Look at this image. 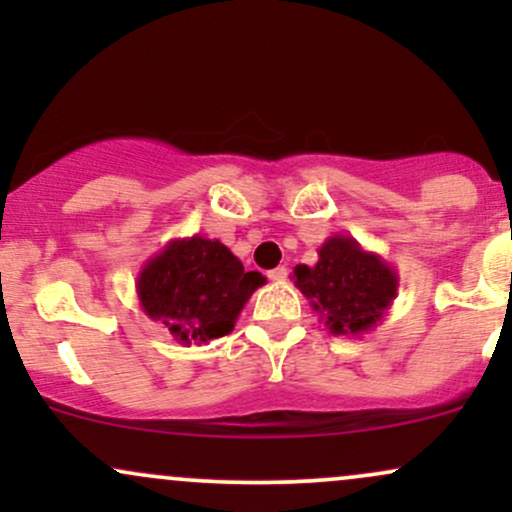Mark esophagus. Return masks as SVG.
I'll list each match as a JSON object with an SVG mask.
<instances>
[{
  "label": "esophagus",
  "instance_id": "esophagus-1",
  "mask_svg": "<svg viewBox=\"0 0 512 512\" xmlns=\"http://www.w3.org/2000/svg\"><path fill=\"white\" fill-rule=\"evenodd\" d=\"M267 276H269V281H274V284H281V281H286V276H289V269H286V267L269 269Z\"/></svg>",
  "mask_w": 512,
  "mask_h": 512
}]
</instances>
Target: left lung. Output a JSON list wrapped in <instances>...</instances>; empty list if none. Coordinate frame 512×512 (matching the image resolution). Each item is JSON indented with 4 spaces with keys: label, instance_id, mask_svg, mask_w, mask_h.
Listing matches in <instances>:
<instances>
[{
    "label": "left lung",
    "instance_id": "obj_1",
    "mask_svg": "<svg viewBox=\"0 0 512 512\" xmlns=\"http://www.w3.org/2000/svg\"><path fill=\"white\" fill-rule=\"evenodd\" d=\"M293 284L334 337H361L380 325L397 298L399 274L351 236H330L313 267L298 264Z\"/></svg>",
    "mask_w": 512,
    "mask_h": 512
}]
</instances>
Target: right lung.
Segmentation results:
<instances>
[{
  "label": "right lung",
  "instance_id": "add662e5",
  "mask_svg": "<svg viewBox=\"0 0 512 512\" xmlns=\"http://www.w3.org/2000/svg\"><path fill=\"white\" fill-rule=\"evenodd\" d=\"M264 281L260 272H245L226 245L197 233L168 240L146 260L137 274V298L144 315L161 322L178 344H207L233 332Z\"/></svg>",
  "mask_w": 512,
  "mask_h": 512
}]
</instances>
